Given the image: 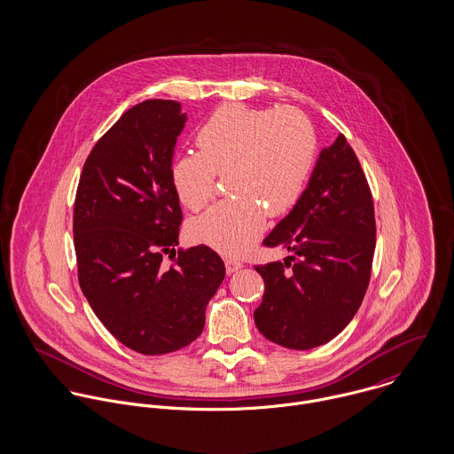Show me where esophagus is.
<instances>
[{"instance_id": "1", "label": "esophagus", "mask_w": 454, "mask_h": 454, "mask_svg": "<svg viewBox=\"0 0 454 454\" xmlns=\"http://www.w3.org/2000/svg\"><path fill=\"white\" fill-rule=\"evenodd\" d=\"M245 263H243V260L239 259H227L225 260V267H227V272L229 274H232V272H236V270H239L241 267H243Z\"/></svg>"}]
</instances>
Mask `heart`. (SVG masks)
<instances>
[{"label":"heart","mask_w":454,"mask_h":454,"mask_svg":"<svg viewBox=\"0 0 454 454\" xmlns=\"http://www.w3.org/2000/svg\"><path fill=\"white\" fill-rule=\"evenodd\" d=\"M199 152L178 155L171 182L189 209H200L213 195L216 173L238 192L192 218L195 239L223 252L241 254L265 227L267 211L283 215L304 192L317 157V132L294 108L220 106L195 134Z\"/></svg>","instance_id":"b5f03b06"}]
</instances>
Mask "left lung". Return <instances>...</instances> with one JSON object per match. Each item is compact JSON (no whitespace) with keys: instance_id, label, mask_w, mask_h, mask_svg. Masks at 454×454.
<instances>
[{"instance_id":"left-lung-1","label":"left lung","mask_w":454,"mask_h":454,"mask_svg":"<svg viewBox=\"0 0 454 454\" xmlns=\"http://www.w3.org/2000/svg\"><path fill=\"white\" fill-rule=\"evenodd\" d=\"M263 245L292 255L255 267L265 283L254 313L262 335L311 349L342 332L364 301L376 248L372 194L342 134L320 152L308 189Z\"/></svg>"}]
</instances>
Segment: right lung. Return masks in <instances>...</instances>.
Listing matches in <instances>:
<instances>
[{
    "label": "right lung",
    "mask_w": 454,
    "mask_h": 454,
    "mask_svg": "<svg viewBox=\"0 0 454 454\" xmlns=\"http://www.w3.org/2000/svg\"><path fill=\"white\" fill-rule=\"evenodd\" d=\"M187 115L169 99L128 110L89 153L74 199L78 283L112 335L141 355H166L195 340L206 306L225 278L209 247L175 252L182 223L171 182L176 137Z\"/></svg>",
    "instance_id": "add662e5"
}]
</instances>
